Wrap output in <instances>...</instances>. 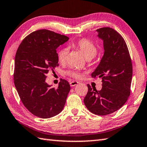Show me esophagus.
Returning a JSON list of instances; mask_svg holds the SVG:
<instances>
[{
	"instance_id": "esophagus-1",
	"label": "esophagus",
	"mask_w": 147,
	"mask_h": 147,
	"mask_svg": "<svg viewBox=\"0 0 147 147\" xmlns=\"http://www.w3.org/2000/svg\"><path fill=\"white\" fill-rule=\"evenodd\" d=\"M80 83L78 82H76V81H72V82H70V85L71 86H74L77 85L78 84H79Z\"/></svg>"
}]
</instances>
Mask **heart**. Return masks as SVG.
Listing matches in <instances>:
<instances>
[{"label":"heart","instance_id":"heart-1","mask_svg":"<svg viewBox=\"0 0 147 147\" xmlns=\"http://www.w3.org/2000/svg\"><path fill=\"white\" fill-rule=\"evenodd\" d=\"M73 46L74 48L82 52L86 59H91L97 54V48L95 45L87 39L83 38L78 40L73 43ZM67 53V50L65 48L59 50L57 54L59 62H60L61 64L65 63L66 61ZM67 74L69 76L76 79H79L82 77V74L75 70L68 71Z\"/></svg>","mask_w":147,"mask_h":147}]
</instances>
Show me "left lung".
Returning a JSON list of instances; mask_svg holds the SVG:
<instances>
[{
	"instance_id": "8db88e82",
	"label": "left lung",
	"mask_w": 147,
	"mask_h": 147,
	"mask_svg": "<svg viewBox=\"0 0 147 147\" xmlns=\"http://www.w3.org/2000/svg\"><path fill=\"white\" fill-rule=\"evenodd\" d=\"M96 32L104 42V54L92 76L101 78L102 88L97 91L88 84L84 103L92 113L105 115L119 110L127 101L133 66L127 45L119 33L109 27L101 28Z\"/></svg>"
}]
</instances>
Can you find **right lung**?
Instances as JSON below:
<instances>
[{
    "label": "right lung",
    "instance_id": "1",
    "mask_svg": "<svg viewBox=\"0 0 147 147\" xmlns=\"http://www.w3.org/2000/svg\"><path fill=\"white\" fill-rule=\"evenodd\" d=\"M69 38L48 30H39L26 36L15 56L14 83L21 100L35 116L47 119L62 111L71 88L61 80L57 88L45 82L50 70L58 66L56 49Z\"/></svg>",
    "mask_w": 147,
    "mask_h": 147
}]
</instances>
